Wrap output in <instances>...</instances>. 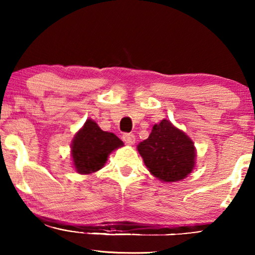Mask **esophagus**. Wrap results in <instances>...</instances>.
I'll use <instances>...</instances> for the list:
<instances>
[{
    "mask_svg": "<svg viewBox=\"0 0 255 255\" xmlns=\"http://www.w3.org/2000/svg\"><path fill=\"white\" fill-rule=\"evenodd\" d=\"M123 140L128 145H133L135 142V137L133 133H124L123 134Z\"/></svg>",
    "mask_w": 255,
    "mask_h": 255,
    "instance_id": "obj_1",
    "label": "esophagus"
}]
</instances>
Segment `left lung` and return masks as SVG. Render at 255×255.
Returning a JSON list of instances; mask_svg holds the SVG:
<instances>
[{"label":"left lung","mask_w":255,"mask_h":255,"mask_svg":"<svg viewBox=\"0 0 255 255\" xmlns=\"http://www.w3.org/2000/svg\"><path fill=\"white\" fill-rule=\"evenodd\" d=\"M137 148L152 175L162 182L183 180L195 167L193 140L167 120L155 124Z\"/></svg>","instance_id":"left-lung-1"}]
</instances>
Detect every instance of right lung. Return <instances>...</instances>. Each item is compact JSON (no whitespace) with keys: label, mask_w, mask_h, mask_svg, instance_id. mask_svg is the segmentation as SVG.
Returning <instances> with one entry per match:
<instances>
[{"label":"right lung","mask_w":255,"mask_h":255,"mask_svg":"<svg viewBox=\"0 0 255 255\" xmlns=\"http://www.w3.org/2000/svg\"><path fill=\"white\" fill-rule=\"evenodd\" d=\"M123 141L116 134L101 130L93 120H87L72 141L73 165L79 174H92L102 168L113 151Z\"/></svg>","instance_id":"obj_1"}]
</instances>
